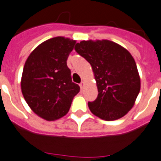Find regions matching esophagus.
Listing matches in <instances>:
<instances>
[{"label":"esophagus","instance_id":"1","mask_svg":"<svg viewBox=\"0 0 161 161\" xmlns=\"http://www.w3.org/2000/svg\"><path fill=\"white\" fill-rule=\"evenodd\" d=\"M83 86H84V82L81 81L80 83V89H83Z\"/></svg>","mask_w":161,"mask_h":161}]
</instances>
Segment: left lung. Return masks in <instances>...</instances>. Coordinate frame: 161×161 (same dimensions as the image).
Wrapping results in <instances>:
<instances>
[{
  "label": "left lung",
  "mask_w": 161,
  "mask_h": 161,
  "mask_svg": "<svg viewBox=\"0 0 161 161\" xmlns=\"http://www.w3.org/2000/svg\"><path fill=\"white\" fill-rule=\"evenodd\" d=\"M75 50L92 66L98 97L88 102L90 111L105 121L117 120L133 107L141 81L133 56L109 40L81 41Z\"/></svg>",
  "instance_id": "obj_1"
}]
</instances>
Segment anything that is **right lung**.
<instances>
[{
    "label": "right lung",
    "instance_id": "right-lung-1",
    "mask_svg": "<svg viewBox=\"0 0 161 161\" xmlns=\"http://www.w3.org/2000/svg\"><path fill=\"white\" fill-rule=\"evenodd\" d=\"M75 41L56 37L39 44L25 63L21 91L31 110L47 121L68 113L80 86L72 81L67 60Z\"/></svg>",
    "mask_w": 161,
    "mask_h": 161
}]
</instances>
